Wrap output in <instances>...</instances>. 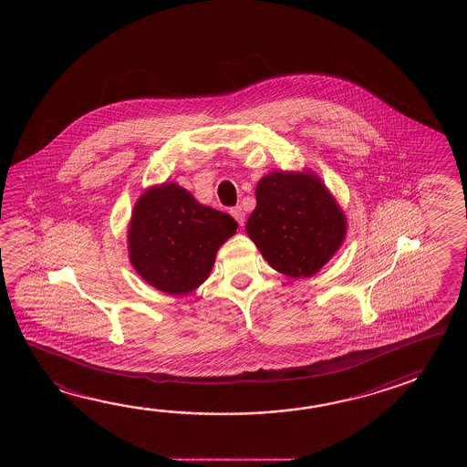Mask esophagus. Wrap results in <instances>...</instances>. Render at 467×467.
<instances>
[{"label": "esophagus", "mask_w": 467, "mask_h": 467, "mask_svg": "<svg viewBox=\"0 0 467 467\" xmlns=\"http://www.w3.org/2000/svg\"><path fill=\"white\" fill-rule=\"evenodd\" d=\"M230 213H232L234 219L237 220L238 225L244 227V223H245V212H244V209H242L240 205H237V207L230 209Z\"/></svg>", "instance_id": "obj_1"}]
</instances>
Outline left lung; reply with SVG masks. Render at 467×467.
<instances>
[{
  "label": "left lung",
  "mask_w": 467,
  "mask_h": 467,
  "mask_svg": "<svg viewBox=\"0 0 467 467\" xmlns=\"http://www.w3.org/2000/svg\"><path fill=\"white\" fill-rule=\"evenodd\" d=\"M248 237L268 265L288 277H310L342 245L348 220L316 173L272 171L258 182Z\"/></svg>",
  "instance_id": "1"
}]
</instances>
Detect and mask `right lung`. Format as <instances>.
<instances>
[{
    "mask_svg": "<svg viewBox=\"0 0 467 467\" xmlns=\"http://www.w3.org/2000/svg\"><path fill=\"white\" fill-rule=\"evenodd\" d=\"M237 227L229 213L200 205L177 183L150 187L130 220V262L150 285L183 296L209 278L217 250Z\"/></svg>",
    "mask_w": 467,
    "mask_h": 467,
    "instance_id": "1",
    "label": "right lung"
}]
</instances>
